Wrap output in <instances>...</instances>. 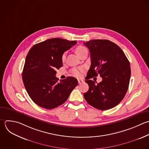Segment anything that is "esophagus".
<instances>
[{
	"mask_svg": "<svg viewBox=\"0 0 149 149\" xmlns=\"http://www.w3.org/2000/svg\"><path fill=\"white\" fill-rule=\"evenodd\" d=\"M84 82V81L83 80H80V79H78V83L79 84H81Z\"/></svg>",
	"mask_w": 149,
	"mask_h": 149,
	"instance_id": "esophagus-1",
	"label": "esophagus"
}]
</instances>
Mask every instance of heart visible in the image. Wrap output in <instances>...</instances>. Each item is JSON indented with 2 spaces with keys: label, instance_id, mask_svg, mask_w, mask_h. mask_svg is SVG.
I'll use <instances>...</instances> for the list:
<instances>
[{
  "label": "heart",
  "instance_id": "b5f03b06",
  "mask_svg": "<svg viewBox=\"0 0 149 149\" xmlns=\"http://www.w3.org/2000/svg\"><path fill=\"white\" fill-rule=\"evenodd\" d=\"M87 49L85 47H83V46H79L76 48V54L79 56L84 50ZM66 58V55L64 53L62 56V61H64ZM82 71V69L81 68H73V69L71 70V74L72 76H74V77H80L81 75V72Z\"/></svg>",
  "mask_w": 149,
  "mask_h": 149
}]
</instances>
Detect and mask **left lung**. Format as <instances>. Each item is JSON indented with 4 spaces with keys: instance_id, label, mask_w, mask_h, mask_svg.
<instances>
[{
    "instance_id": "left-lung-1",
    "label": "left lung",
    "mask_w": 149,
    "mask_h": 149,
    "mask_svg": "<svg viewBox=\"0 0 149 149\" xmlns=\"http://www.w3.org/2000/svg\"><path fill=\"white\" fill-rule=\"evenodd\" d=\"M90 51L91 66L85 81L89 86L83 96L93 107L107 110L116 106L124 98L130 78V63L122 50L107 40L84 42ZM98 74L103 80L96 84L88 79Z\"/></svg>"
}]
</instances>
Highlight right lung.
Returning a JSON list of instances; mask_svg holds the SVG:
<instances>
[{"label": "right lung", "mask_w": 149, "mask_h": 149, "mask_svg": "<svg viewBox=\"0 0 149 149\" xmlns=\"http://www.w3.org/2000/svg\"><path fill=\"white\" fill-rule=\"evenodd\" d=\"M76 41L51 38L34 45L29 51L23 70V81L31 100L38 106L51 109L63 104L77 86L73 77L61 80L56 69L63 66V53Z\"/></svg>", "instance_id": "1"}]
</instances>
